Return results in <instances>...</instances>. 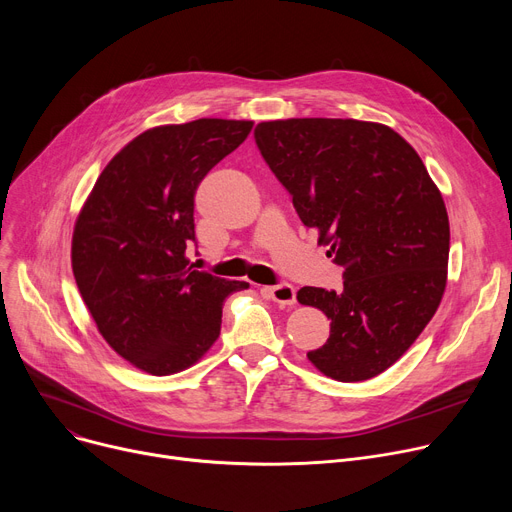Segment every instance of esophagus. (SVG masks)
<instances>
[{"label": "esophagus", "instance_id": "34e87169", "mask_svg": "<svg viewBox=\"0 0 512 512\" xmlns=\"http://www.w3.org/2000/svg\"><path fill=\"white\" fill-rule=\"evenodd\" d=\"M267 297L276 301L282 307H292L297 303V290H294L292 284H276V286H265L261 288Z\"/></svg>", "mask_w": 512, "mask_h": 512}]
</instances>
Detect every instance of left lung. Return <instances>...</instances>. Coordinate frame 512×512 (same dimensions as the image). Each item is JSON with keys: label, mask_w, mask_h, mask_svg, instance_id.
<instances>
[{"label": "left lung", "mask_w": 512, "mask_h": 512, "mask_svg": "<svg viewBox=\"0 0 512 512\" xmlns=\"http://www.w3.org/2000/svg\"><path fill=\"white\" fill-rule=\"evenodd\" d=\"M255 143L301 222L344 267L342 290L297 294L332 321L309 361L338 382L375 378L407 353L442 301L450 226L440 191L417 151L384 124L261 122Z\"/></svg>", "instance_id": "1"}]
</instances>
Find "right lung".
Here are the masks:
<instances>
[{
    "label": "right lung",
    "instance_id": "right-lung-1",
    "mask_svg": "<svg viewBox=\"0 0 512 512\" xmlns=\"http://www.w3.org/2000/svg\"><path fill=\"white\" fill-rule=\"evenodd\" d=\"M253 122L201 118L151 128L105 166L78 215L72 272L101 336L151 375L199 361L218 340L228 294L247 282L188 267L195 191L245 143Z\"/></svg>",
    "mask_w": 512,
    "mask_h": 512
}]
</instances>
